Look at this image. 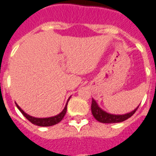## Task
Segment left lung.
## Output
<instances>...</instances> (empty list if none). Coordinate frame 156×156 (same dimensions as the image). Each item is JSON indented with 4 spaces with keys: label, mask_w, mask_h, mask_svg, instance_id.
I'll return each instance as SVG.
<instances>
[{
    "label": "left lung",
    "mask_w": 156,
    "mask_h": 156,
    "mask_svg": "<svg viewBox=\"0 0 156 156\" xmlns=\"http://www.w3.org/2000/svg\"><path fill=\"white\" fill-rule=\"evenodd\" d=\"M138 107L139 105L135 110L129 113H127V114H124V115H113V114L107 113L106 111L102 110L101 108L98 105L97 101L92 99L91 109L92 115L97 121L103 123H120V122H123V121L129 119L132 115H133L134 113L136 112Z\"/></svg>",
    "instance_id": "1"
}]
</instances>
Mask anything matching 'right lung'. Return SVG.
<instances>
[{
  "instance_id": "1",
  "label": "right lung",
  "mask_w": 156,
  "mask_h": 156,
  "mask_svg": "<svg viewBox=\"0 0 156 156\" xmlns=\"http://www.w3.org/2000/svg\"><path fill=\"white\" fill-rule=\"evenodd\" d=\"M70 99V97L69 98V100ZM69 100H68L67 103L65 105L64 110L59 113V115H55V116H52V117H48V118H35L31 116V115L26 114L23 110L20 108L17 104H16V106L20 110V111L22 113L23 116L28 119V121H30L31 123L35 124V125L41 126V127H49V126H53L55 124H57L58 123H59L60 121L62 120L63 118L65 117V114H66V111H67V105L68 102H69Z\"/></svg>"
}]
</instances>
